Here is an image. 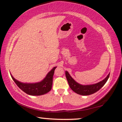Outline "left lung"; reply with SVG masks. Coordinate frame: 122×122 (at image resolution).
Masks as SVG:
<instances>
[{
    "label": "left lung",
    "mask_w": 122,
    "mask_h": 122,
    "mask_svg": "<svg viewBox=\"0 0 122 122\" xmlns=\"http://www.w3.org/2000/svg\"><path fill=\"white\" fill-rule=\"evenodd\" d=\"M65 75L70 88L77 94L84 95V96L93 94L98 91L106 84L110 76V74H108L107 77L105 78L103 80L95 84L83 85L76 82L67 71H65Z\"/></svg>",
    "instance_id": "obj_1"
}]
</instances>
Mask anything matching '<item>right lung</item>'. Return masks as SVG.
<instances>
[{
	"label": "right lung",
	"instance_id": "right-lung-1",
	"mask_svg": "<svg viewBox=\"0 0 122 122\" xmlns=\"http://www.w3.org/2000/svg\"><path fill=\"white\" fill-rule=\"evenodd\" d=\"M56 67H54L49 72L47 73L46 77L42 81L34 84L22 83L15 80L12 76V79L14 81L18 86L22 89L23 92L28 95L33 96H39L47 93L51 90L52 88L53 77Z\"/></svg>",
	"mask_w": 122,
	"mask_h": 122
}]
</instances>
